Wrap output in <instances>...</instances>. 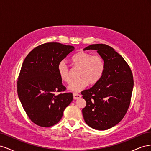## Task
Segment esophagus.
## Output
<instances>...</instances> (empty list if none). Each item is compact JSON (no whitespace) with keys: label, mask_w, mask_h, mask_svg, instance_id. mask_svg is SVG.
<instances>
[{"label":"esophagus","mask_w":151,"mask_h":151,"mask_svg":"<svg viewBox=\"0 0 151 151\" xmlns=\"http://www.w3.org/2000/svg\"><path fill=\"white\" fill-rule=\"evenodd\" d=\"M73 96H74V99H77L80 98L81 97V96L80 94H79L74 93H73Z\"/></svg>","instance_id":"1"}]
</instances>
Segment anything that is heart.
<instances>
[{
	"label": "heart",
	"mask_w": 151,
	"mask_h": 151,
	"mask_svg": "<svg viewBox=\"0 0 151 151\" xmlns=\"http://www.w3.org/2000/svg\"><path fill=\"white\" fill-rule=\"evenodd\" d=\"M73 65L80 67L77 73L78 78L70 82L68 86L69 90L79 92L86 86L97 83L101 78L104 70V62L99 55H93L85 52H80L71 58ZM58 75L60 79L66 83L71 80L70 70L66 63L62 60L57 67Z\"/></svg>",
	"instance_id": "b5f03b06"
}]
</instances>
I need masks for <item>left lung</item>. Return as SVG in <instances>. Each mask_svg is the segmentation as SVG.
<instances>
[{
	"label": "left lung",
	"instance_id": "8db88e82",
	"mask_svg": "<svg viewBox=\"0 0 151 151\" xmlns=\"http://www.w3.org/2000/svg\"><path fill=\"white\" fill-rule=\"evenodd\" d=\"M94 50L104 62L101 78L89 89L81 92L86 106L83 109L85 122L90 127L105 130L118 124L130 103L133 75L127 63L112 47L93 44L84 50Z\"/></svg>",
	"mask_w": 151,
	"mask_h": 151
}]
</instances>
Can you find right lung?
I'll list each match as a JSON object with an SVG mask.
<instances>
[{"instance_id":"right-lung-1","label":"right lung","mask_w":151,"mask_h":151,"mask_svg":"<svg viewBox=\"0 0 151 151\" xmlns=\"http://www.w3.org/2000/svg\"><path fill=\"white\" fill-rule=\"evenodd\" d=\"M75 49L60 43H46L34 48L22 63L17 81L18 97L29 119L43 127L61 120L73 100L58 75V63Z\"/></svg>"}]
</instances>
